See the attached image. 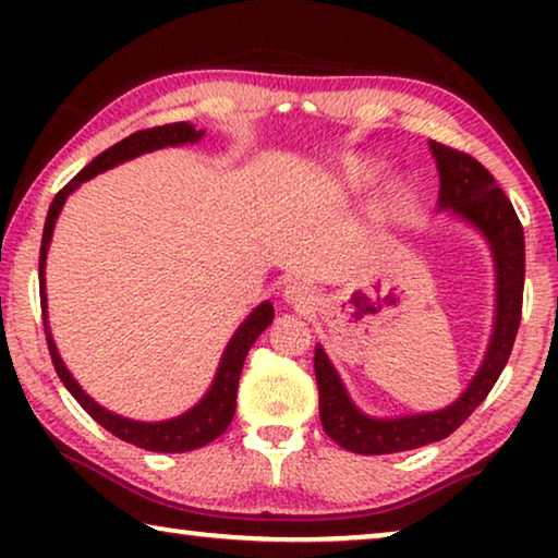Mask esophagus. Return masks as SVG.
<instances>
[{"label":"esophagus","instance_id":"esophagus-1","mask_svg":"<svg viewBox=\"0 0 558 558\" xmlns=\"http://www.w3.org/2000/svg\"><path fill=\"white\" fill-rule=\"evenodd\" d=\"M287 302L294 304V307H307L315 300V294H312V289L307 284H302V281H294V284L287 287Z\"/></svg>","mask_w":558,"mask_h":558}]
</instances>
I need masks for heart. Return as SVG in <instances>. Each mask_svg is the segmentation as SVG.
I'll list each match as a JSON object with an SVG mask.
<instances>
[{
  "mask_svg": "<svg viewBox=\"0 0 558 558\" xmlns=\"http://www.w3.org/2000/svg\"><path fill=\"white\" fill-rule=\"evenodd\" d=\"M378 162H373L371 157H348L345 162H342V172H345V180L348 182H353V185H357V187H363V185H368V182L376 178L378 174ZM391 193H399V187L396 185H391Z\"/></svg>",
  "mask_w": 558,
  "mask_h": 558,
  "instance_id": "1",
  "label": "heart"
}]
</instances>
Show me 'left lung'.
<instances>
[{
    "instance_id": "left-lung-1",
    "label": "left lung",
    "mask_w": 558,
    "mask_h": 558,
    "mask_svg": "<svg viewBox=\"0 0 558 558\" xmlns=\"http://www.w3.org/2000/svg\"><path fill=\"white\" fill-rule=\"evenodd\" d=\"M439 167V208H452L475 223L490 241L495 269H498V317L490 350L483 368L477 371L468 391L452 407L434 414L403 418H368L350 403L332 363L323 348L315 350V376L319 388V422L327 437L342 449L355 454H393L439 441L468 422L485 396L493 391L495 380L506 368L513 350L523 315V281H525V241L513 203L508 201L498 182L468 151L429 142Z\"/></svg>"
}]
</instances>
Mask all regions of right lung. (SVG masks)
Listing matches in <instances>:
<instances>
[{
	"label": "right lung",
	"instance_id": "1",
	"mask_svg": "<svg viewBox=\"0 0 558 558\" xmlns=\"http://www.w3.org/2000/svg\"><path fill=\"white\" fill-rule=\"evenodd\" d=\"M203 132H195V126L185 124V121H178V124H165V126H151L142 129V132H134L126 140H121L101 151L96 159H90V165L83 167V170L75 174V178L68 182L63 190H58V195L52 197L48 218H45L43 228V243H40V307H43V325H45V338H48V350L52 357V365H56L58 378L63 380V386L73 393V399L86 409V414L104 426L106 432H111L113 437L129 441V445L149 449V452H190V449L210 445L213 439H218L220 434L228 429L231 418L235 414V393H239V378L243 371V361H246L251 345H254L258 335H262L266 327L271 325L274 319V307L269 302L258 304V307L251 312V317L239 327V332L233 335V340L228 342L223 361H220V368L216 373V380H213L210 391L205 399L197 403L195 409H190L187 414L178 418H170V422L159 424H142V422H129V418H121L111 411L98 407L94 399H88L86 393L81 391V386L71 378V373L60 361L56 342L50 338L48 319H45V254H48V243L52 235V228H56V218L60 208H63L65 197L71 195V190L81 185L83 180H90L94 174L109 170V167L124 162V159H132L136 155H144V151L159 149V147H178V144L197 142Z\"/></svg>",
	"mask_w": 558,
	"mask_h": 558
}]
</instances>
